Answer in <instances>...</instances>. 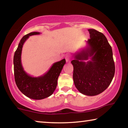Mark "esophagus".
Instances as JSON below:
<instances>
[{"mask_svg": "<svg viewBox=\"0 0 128 128\" xmlns=\"http://www.w3.org/2000/svg\"><path fill=\"white\" fill-rule=\"evenodd\" d=\"M66 58V62H69L70 60V55H69V54H68V55H66V58Z\"/></svg>", "mask_w": 128, "mask_h": 128, "instance_id": "obj_1", "label": "esophagus"}]
</instances>
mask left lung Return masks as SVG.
<instances>
[{
  "label": "left lung",
  "mask_w": 128,
  "mask_h": 128,
  "mask_svg": "<svg viewBox=\"0 0 128 128\" xmlns=\"http://www.w3.org/2000/svg\"><path fill=\"white\" fill-rule=\"evenodd\" d=\"M90 39L86 48L78 52L71 62L76 88L88 96L103 92L111 83L115 72L112 47L103 33L88 29ZM88 58L91 60L84 61Z\"/></svg>",
  "instance_id": "left-lung-1"
}]
</instances>
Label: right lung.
<instances>
[{"label": "right lung", "instance_id": "obj_1", "mask_svg": "<svg viewBox=\"0 0 128 128\" xmlns=\"http://www.w3.org/2000/svg\"><path fill=\"white\" fill-rule=\"evenodd\" d=\"M40 34L35 32L24 36L14 57V76L17 88L25 96L36 100L44 99L53 94L57 86L58 77L66 62L65 59L55 62L48 72L40 77H33L25 72L21 60L23 44L29 36Z\"/></svg>", "mask_w": 128, "mask_h": 128}]
</instances>
